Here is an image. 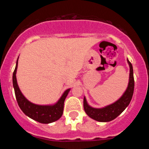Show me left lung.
Returning a JSON list of instances; mask_svg holds the SVG:
<instances>
[{"instance_id": "1", "label": "left lung", "mask_w": 149, "mask_h": 149, "mask_svg": "<svg viewBox=\"0 0 149 149\" xmlns=\"http://www.w3.org/2000/svg\"><path fill=\"white\" fill-rule=\"evenodd\" d=\"M130 65V81L126 91L122 97L115 103L103 109H94L88 105L84 97L83 107L85 113L92 119L100 122H109L117 118L130 103L134 88V80L133 76V68L131 62L127 59Z\"/></svg>"}]
</instances>
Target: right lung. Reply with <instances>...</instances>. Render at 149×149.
Instances as JSON below:
<instances>
[{"instance_id": "obj_1", "label": "right lung", "mask_w": 149, "mask_h": 149, "mask_svg": "<svg viewBox=\"0 0 149 149\" xmlns=\"http://www.w3.org/2000/svg\"><path fill=\"white\" fill-rule=\"evenodd\" d=\"M17 65L18 59L17 61L16 67L13 72V83L16 100L17 101L19 107L22 109V111L31 118L40 123H50L60 118L64 111L65 99L67 96L70 89L66 90L57 103L53 106H40L31 103L22 95L17 83L16 72L17 69Z\"/></svg>"}]
</instances>
